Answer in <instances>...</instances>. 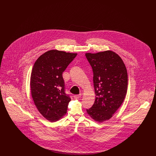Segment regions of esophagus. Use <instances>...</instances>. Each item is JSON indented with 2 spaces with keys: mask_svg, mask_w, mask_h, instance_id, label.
Masks as SVG:
<instances>
[{
  "mask_svg": "<svg viewBox=\"0 0 156 156\" xmlns=\"http://www.w3.org/2000/svg\"><path fill=\"white\" fill-rule=\"evenodd\" d=\"M81 97V94H80V95H74V99H79Z\"/></svg>",
  "mask_w": 156,
  "mask_h": 156,
  "instance_id": "esophagus-1",
  "label": "esophagus"
}]
</instances>
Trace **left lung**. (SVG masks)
Listing matches in <instances>:
<instances>
[{
  "instance_id": "8db88e82",
  "label": "left lung",
  "mask_w": 156,
  "mask_h": 156,
  "mask_svg": "<svg viewBox=\"0 0 156 156\" xmlns=\"http://www.w3.org/2000/svg\"><path fill=\"white\" fill-rule=\"evenodd\" d=\"M85 56L92 68L96 95L94 104L87 112L92 119L102 122L112 117L125 99L127 69L122 58L112 51L86 53Z\"/></svg>"
}]
</instances>
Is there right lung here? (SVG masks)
I'll use <instances>...</instances> for the list:
<instances>
[{"label": "right lung", "mask_w": 156, "mask_h": 156, "mask_svg": "<svg viewBox=\"0 0 156 156\" xmlns=\"http://www.w3.org/2000/svg\"><path fill=\"white\" fill-rule=\"evenodd\" d=\"M76 55L50 50L40 56L33 67L30 77L31 96L38 111L51 122L58 120L67 112L71 98L66 93L62 73Z\"/></svg>", "instance_id": "right-lung-1"}]
</instances>
